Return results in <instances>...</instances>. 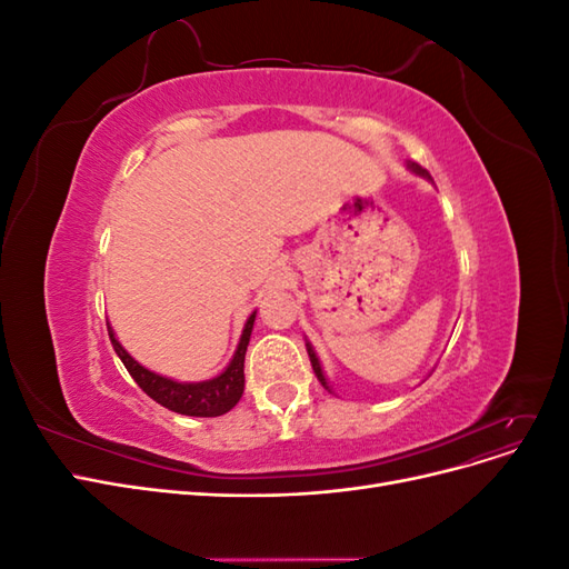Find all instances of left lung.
<instances>
[{"mask_svg": "<svg viewBox=\"0 0 569 569\" xmlns=\"http://www.w3.org/2000/svg\"><path fill=\"white\" fill-rule=\"evenodd\" d=\"M408 168L412 170V173L416 176H422V178H429V173L427 170L422 168V166H418V163H412V161H408ZM306 351H308V358H311V366H313V372H316V377L320 380V385L327 389V391H332L330 389V385H327V377H325V372H322V366H320V360H318V356H316V351H313V347L311 343L306 341Z\"/></svg>", "mask_w": 569, "mask_h": 569, "instance_id": "8db88e82", "label": "left lung"}]
</instances>
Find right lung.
<instances>
[{
	"label": "right lung",
	"mask_w": 569,
	"mask_h": 569,
	"mask_svg": "<svg viewBox=\"0 0 569 569\" xmlns=\"http://www.w3.org/2000/svg\"><path fill=\"white\" fill-rule=\"evenodd\" d=\"M253 320H256V311L249 316V320L244 325L242 337H239L237 351L230 360V366L218 377H213V380H203V382H176V380H170V377L151 372L144 366L137 363V360L123 347H120V341L116 339L111 325H109V337L113 343V351L118 353L120 360H123V366L128 368L132 380L140 385V389L147 396H151L153 401L161 403L168 410L180 412V416L218 418V416H226L228 410H232L244 393V356H247V347L251 339Z\"/></svg>",
	"instance_id": "1"
}]
</instances>
